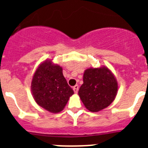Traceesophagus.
I'll list each match as a JSON object with an SVG mask.
<instances>
[{"label": "esophagus", "instance_id": "1", "mask_svg": "<svg viewBox=\"0 0 148 148\" xmlns=\"http://www.w3.org/2000/svg\"><path fill=\"white\" fill-rule=\"evenodd\" d=\"M73 90H74V92H75V93H77L78 91V85H75L73 87Z\"/></svg>", "mask_w": 148, "mask_h": 148}]
</instances>
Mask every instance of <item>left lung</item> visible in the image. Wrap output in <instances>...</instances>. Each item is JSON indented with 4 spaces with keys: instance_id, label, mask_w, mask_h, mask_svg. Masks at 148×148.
I'll return each mask as SVG.
<instances>
[{
    "instance_id": "1",
    "label": "left lung",
    "mask_w": 148,
    "mask_h": 148,
    "mask_svg": "<svg viewBox=\"0 0 148 148\" xmlns=\"http://www.w3.org/2000/svg\"><path fill=\"white\" fill-rule=\"evenodd\" d=\"M78 95L88 110L99 112L113 102L118 92V82L107 66L90 67L84 73Z\"/></svg>"
}]
</instances>
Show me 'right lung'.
I'll use <instances>...</instances> for the list:
<instances>
[{
    "mask_svg": "<svg viewBox=\"0 0 148 148\" xmlns=\"http://www.w3.org/2000/svg\"><path fill=\"white\" fill-rule=\"evenodd\" d=\"M35 102L50 113L62 111L74 94L63 75L62 67L52 60L43 61L35 70L31 83Z\"/></svg>",
    "mask_w": 148,
    "mask_h": 148,
    "instance_id": "obj_1",
    "label": "right lung"
}]
</instances>
